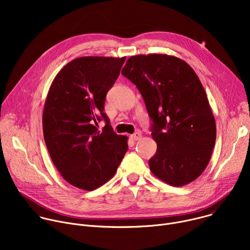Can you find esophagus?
I'll return each mask as SVG.
<instances>
[{
  "label": "esophagus",
  "instance_id": "34e87169",
  "mask_svg": "<svg viewBox=\"0 0 250 250\" xmlns=\"http://www.w3.org/2000/svg\"><path fill=\"white\" fill-rule=\"evenodd\" d=\"M131 139L132 140H139L141 137H142V135H141V133L140 132H135V133H133V134H131Z\"/></svg>",
  "mask_w": 250,
  "mask_h": 250
}]
</instances>
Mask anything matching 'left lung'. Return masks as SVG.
Returning <instances> with one entry per match:
<instances>
[{
  "label": "left lung",
  "mask_w": 250,
  "mask_h": 250,
  "mask_svg": "<svg viewBox=\"0 0 250 250\" xmlns=\"http://www.w3.org/2000/svg\"><path fill=\"white\" fill-rule=\"evenodd\" d=\"M122 74L136 86L153 121L151 172L175 187L196 180L208 164L217 128L193 68L173 55L139 54L127 59Z\"/></svg>",
  "instance_id": "left-lung-1"
}]
</instances>
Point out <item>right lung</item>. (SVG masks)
<instances>
[{
  "instance_id": "add662e5",
  "label": "right lung",
  "mask_w": 250,
  "mask_h": 250,
  "mask_svg": "<svg viewBox=\"0 0 250 250\" xmlns=\"http://www.w3.org/2000/svg\"><path fill=\"white\" fill-rule=\"evenodd\" d=\"M125 60L73 59L50 85L42 115L45 145L61 176L76 188L93 191L108 182L127 151L128 137L114 132L104 113L105 95ZM101 118L106 122L103 132L96 127Z\"/></svg>"
}]
</instances>
